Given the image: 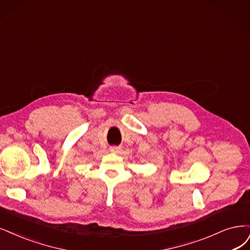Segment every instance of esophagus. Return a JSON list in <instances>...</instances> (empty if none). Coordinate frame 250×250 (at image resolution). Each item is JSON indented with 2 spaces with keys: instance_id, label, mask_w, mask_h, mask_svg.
<instances>
[{
  "instance_id": "obj_1",
  "label": "esophagus",
  "mask_w": 250,
  "mask_h": 250,
  "mask_svg": "<svg viewBox=\"0 0 250 250\" xmlns=\"http://www.w3.org/2000/svg\"><path fill=\"white\" fill-rule=\"evenodd\" d=\"M110 151H111V152H114V153H117V152L120 151V147H117V146L110 147Z\"/></svg>"
}]
</instances>
